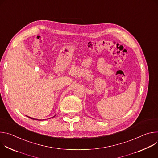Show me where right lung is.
<instances>
[{"label":"right lung","instance_id":"obj_1","mask_svg":"<svg viewBox=\"0 0 158 158\" xmlns=\"http://www.w3.org/2000/svg\"><path fill=\"white\" fill-rule=\"evenodd\" d=\"M29 118H31V119H34V118H30V117H29ZM35 120H39V119H35ZM39 120H40V119H39ZM43 120H44V119H43Z\"/></svg>","mask_w":158,"mask_h":158}]
</instances>
